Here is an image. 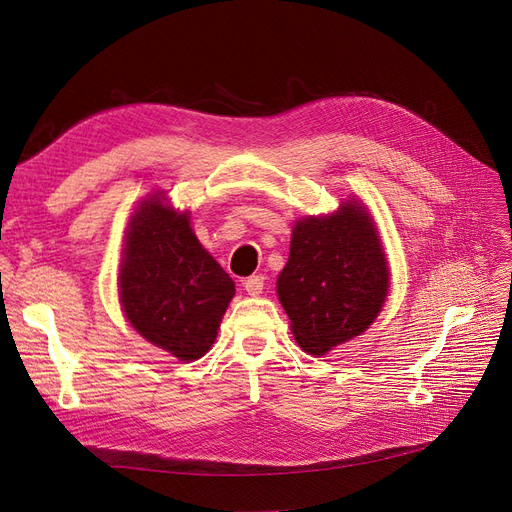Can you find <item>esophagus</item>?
<instances>
[{
  "label": "esophagus",
  "mask_w": 512,
  "mask_h": 512,
  "mask_svg": "<svg viewBox=\"0 0 512 512\" xmlns=\"http://www.w3.org/2000/svg\"><path fill=\"white\" fill-rule=\"evenodd\" d=\"M243 288L250 296H258L264 290V275H250L243 281Z\"/></svg>",
  "instance_id": "1"
}]
</instances>
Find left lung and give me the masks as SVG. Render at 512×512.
Returning <instances> with one entry per match:
<instances>
[{"mask_svg": "<svg viewBox=\"0 0 512 512\" xmlns=\"http://www.w3.org/2000/svg\"><path fill=\"white\" fill-rule=\"evenodd\" d=\"M390 273L375 222L358 203L294 224L290 258L277 277L294 339L324 356L364 332L387 296Z\"/></svg>", "mask_w": 512, "mask_h": 512, "instance_id": "8db88e82", "label": "left lung"}]
</instances>
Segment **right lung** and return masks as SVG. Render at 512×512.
Listing matches in <instances>:
<instances>
[{
  "label": "right lung",
  "instance_id": "obj_1",
  "mask_svg": "<svg viewBox=\"0 0 512 512\" xmlns=\"http://www.w3.org/2000/svg\"><path fill=\"white\" fill-rule=\"evenodd\" d=\"M235 281L161 197L146 199L127 228L120 301L131 326L180 360H197L218 337Z\"/></svg>",
  "mask_w": 512,
  "mask_h": 512
}]
</instances>
